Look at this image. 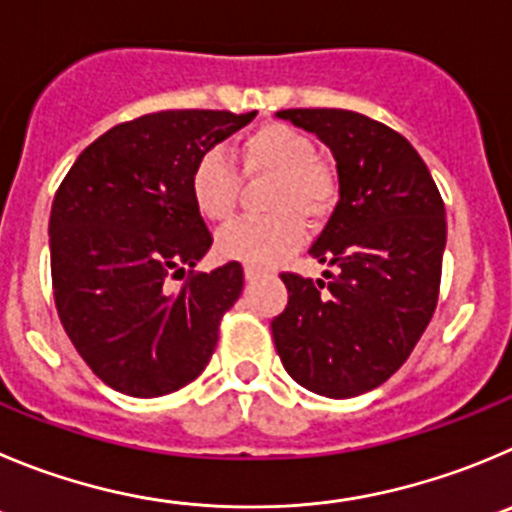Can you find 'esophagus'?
<instances>
[{
    "label": "esophagus",
    "mask_w": 512,
    "mask_h": 512,
    "mask_svg": "<svg viewBox=\"0 0 512 512\" xmlns=\"http://www.w3.org/2000/svg\"><path fill=\"white\" fill-rule=\"evenodd\" d=\"M260 278H262V270H257V267H250V265L245 267V280H247V283H255V280H260Z\"/></svg>",
    "instance_id": "1"
}]
</instances>
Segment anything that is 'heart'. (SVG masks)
<instances>
[{
  "label": "heart",
  "instance_id": "1",
  "mask_svg": "<svg viewBox=\"0 0 512 512\" xmlns=\"http://www.w3.org/2000/svg\"><path fill=\"white\" fill-rule=\"evenodd\" d=\"M245 176H272L265 219H237L217 234L224 260L250 267H270L303 242L305 224L318 222L333 202V179L315 161V143L298 128L270 123L247 133L237 146ZM191 202L209 222H227L237 207L240 174L222 148H209L189 176Z\"/></svg>",
  "mask_w": 512,
  "mask_h": 512
}]
</instances>
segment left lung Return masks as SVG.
Here are the masks:
<instances>
[{
    "mask_svg": "<svg viewBox=\"0 0 512 512\" xmlns=\"http://www.w3.org/2000/svg\"><path fill=\"white\" fill-rule=\"evenodd\" d=\"M315 133L336 159L338 204L310 257L336 275L283 272L288 305L272 321L285 371L313 394L351 399L409 358L437 308L444 202L401 133L341 108L275 113Z\"/></svg>",
    "mask_w": 512,
    "mask_h": 512,
    "instance_id": "left-lung-1",
    "label": "left lung"
}]
</instances>
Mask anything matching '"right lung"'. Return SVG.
I'll return each mask as SVG.
<instances>
[{"mask_svg": "<svg viewBox=\"0 0 512 512\" xmlns=\"http://www.w3.org/2000/svg\"><path fill=\"white\" fill-rule=\"evenodd\" d=\"M255 116L148 113L103 133L62 179L50 212L57 315L111 389L151 399L207 369L245 275L240 262L191 272L212 234L189 176L204 151ZM174 277L187 283L171 289Z\"/></svg>", "mask_w": 512, "mask_h": 512, "instance_id": "right-lung-1", "label": "right lung"}]
</instances>
